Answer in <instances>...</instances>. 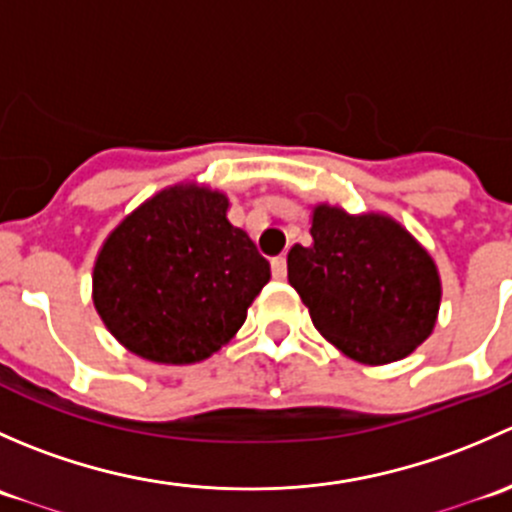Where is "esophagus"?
I'll list each match as a JSON object with an SVG mask.
<instances>
[{
  "mask_svg": "<svg viewBox=\"0 0 512 512\" xmlns=\"http://www.w3.org/2000/svg\"><path fill=\"white\" fill-rule=\"evenodd\" d=\"M272 275H275V280H285V275H287V257L285 255L272 257Z\"/></svg>",
  "mask_w": 512,
  "mask_h": 512,
  "instance_id": "34e87169",
  "label": "esophagus"
}]
</instances>
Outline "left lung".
Wrapping results in <instances>:
<instances>
[{
  "label": "left lung",
  "mask_w": 512,
  "mask_h": 512,
  "mask_svg": "<svg viewBox=\"0 0 512 512\" xmlns=\"http://www.w3.org/2000/svg\"><path fill=\"white\" fill-rule=\"evenodd\" d=\"M312 245H294L287 280L324 339L361 364H389L428 339L441 304L436 262L396 220L317 205Z\"/></svg>",
  "instance_id": "obj_1"
}]
</instances>
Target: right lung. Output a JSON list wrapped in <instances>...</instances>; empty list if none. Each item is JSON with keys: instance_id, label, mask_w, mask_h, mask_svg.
I'll return each mask as SVG.
<instances>
[{"instance_id": "right-lung-1", "label": "right lung", "mask_w": 512, "mask_h": 512, "mask_svg": "<svg viewBox=\"0 0 512 512\" xmlns=\"http://www.w3.org/2000/svg\"><path fill=\"white\" fill-rule=\"evenodd\" d=\"M220 190L185 183L160 190L103 242L94 304L108 332L136 356L195 364L245 324L270 282V262L227 220Z\"/></svg>"}]
</instances>
